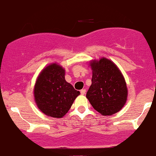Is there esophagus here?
Listing matches in <instances>:
<instances>
[{
  "mask_svg": "<svg viewBox=\"0 0 156 156\" xmlns=\"http://www.w3.org/2000/svg\"><path fill=\"white\" fill-rule=\"evenodd\" d=\"M85 92H86V90H85V89H82L81 91H80V93H81L82 95L85 94Z\"/></svg>",
  "mask_w": 156,
  "mask_h": 156,
  "instance_id": "obj_1",
  "label": "esophagus"
}]
</instances>
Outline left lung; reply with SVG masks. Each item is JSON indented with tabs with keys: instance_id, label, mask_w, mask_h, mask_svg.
I'll return each instance as SVG.
<instances>
[{
	"instance_id": "1",
	"label": "left lung",
	"mask_w": 156,
	"mask_h": 156,
	"mask_svg": "<svg viewBox=\"0 0 156 156\" xmlns=\"http://www.w3.org/2000/svg\"><path fill=\"white\" fill-rule=\"evenodd\" d=\"M91 85L87 91L93 108L103 115H112L123 108L126 101V84L116 65L103 58L91 63Z\"/></svg>"
}]
</instances>
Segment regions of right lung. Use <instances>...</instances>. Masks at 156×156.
<instances>
[{
    "mask_svg": "<svg viewBox=\"0 0 156 156\" xmlns=\"http://www.w3.org/2000/svg\"><path fill=\"white\" fill-rule=\"evenodd\" d=\"M80 94L66 82L62 67L56 63L41 72L35 85L34 97L38 108L53 118H62Z\"/></svg>",
    "mask_w": 156,
    "mask_h": 156,
    "instance_id": "add662e5",
    "label": "right lung"
}]
</instances>
